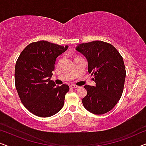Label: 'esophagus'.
Segmentation results:
<instances>
[{
  "instance_id": "obj_1",
  "label": "esophagus",
  "mask_w": 146,
  "mask_h": 146,
  "mask_svg": "<svg viewBox=\"0 0 146 146\" xmlns=\"http://www.w3.org/2000/svg\"><path fill=\"white\" fill-rule=\"evenodd\" d=\"M70 87L71 88H78L79 86H76V85H74V84H72L70 86Z\"/></svg>"
}]
</instances>
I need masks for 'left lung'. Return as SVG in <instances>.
<instances>
[{"label": "left lung", "mask_w": 146, "mask_h": 146, "mask_svg": "<svg viewBox=\"0 0 146 146\" xmlns=\"http://www.w3.org/2000/svg\"><path fill=\"white\" fill-rule=\"evenodd\" d=\"M76 50L88 62V72L96 86H84L87 95L82 100L84 106L94 114L108 112L122 94L125 78L123 58L111 44L96 40L79 44Z\"/></svg>", "instance_id": "left-lung-1"}]
</instances>
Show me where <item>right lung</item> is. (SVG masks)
I'll return each instance as SVG.
<instances>
[{
	"mask_svg": "<svg viewBox=\"0 0 146 146\" xmlns=\"http://www.w3.org/2000/svg\"><path fill=\"white\" fill-rule=\"evenodd\" d=\"M68 46L40 40L29 44L18 58L15 66V86L20 99L29 111L47 117L62 108L69 86H56L50 80L56 58Z\"/></svg>",
	"mask_w": 146,
	"mask_h": 146,
	"instance_id": "1",
	"label": "right lung"
}]
</instances>
